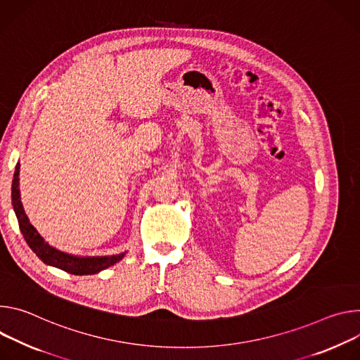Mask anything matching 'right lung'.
<instances>
[{
	"instance_id": "1",
	"label": "right lung",
	"mask_w": 360,
	"mask_h": 360,
	"mask_svg": "<svg viewBox=\"0 0 360 360\" xmlns=\"http://www.w3.org/2000/svg\"><path fill=\"white\" fill-rule=\"evenodd\" d=\"M20 163L15 166L14 172V179L11 184V202L13 207L18 220L20 230L25 238L27 245L30 249L38 256V259H41L49 266L61 269L67 273L77 274V276H84V274H94L98 273L117 262L122 260L126 255V252L120 253V255H112V256H74L68 255L65 252H61L53 246H50L43 236L37 231V229L30 223L22 203H21V195H20Z\"/></svg>"
}]
</instances>
